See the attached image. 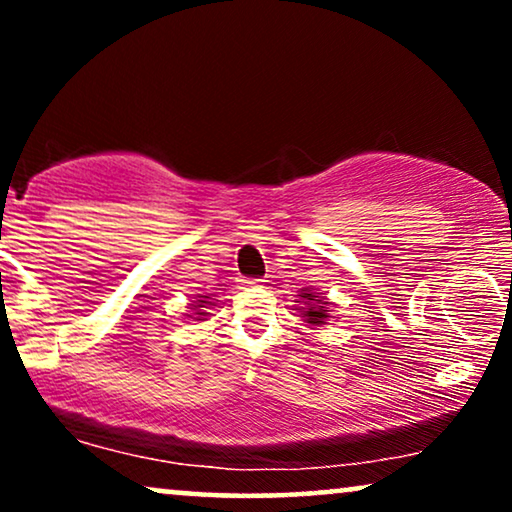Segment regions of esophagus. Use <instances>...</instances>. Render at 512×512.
Here are the masks:
<instances>
[{
	"mask_svg": "<svg viewBox=\"0 0 512 512\" xmlns=\"http://www.w3.org/2000/svg\"><path fill=\"white\" fill-rule=\"evenodd\" d=\"M244 286H263L265 279H242Z\"/></svg>",
	"mask_w": 512,
	"mask_h": 512,
	"instance_id": "34e87169",
	"label": "esophagus"
}]
</instances>
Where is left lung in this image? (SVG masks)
Instances as JSON below:
<instances>
[{
    "label": "left lung",
    "instance_id": "8db88e82",
    "mask_svg": "<svg viewBox=\"0 0 512 512\" xmlns=\"http://www.w3.org/2000/svg\"><path fill=\"white\" fill-rule=\"evenodd\" d=\"M296 303H300L303 307H300V314H303L307 324L312 326H321L326 324L328 319V300L324 296H317L312 289H303V293H300V300H296Z\"/></svg>",
    "mask_w": 512,
    "mask_h": 512
}]
</instances>
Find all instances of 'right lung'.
<instances>
[{"label": "right lung", "instance_id": "1", "mask_svg": "<svg viewBox=\"0 0 512 512\" xmlns=\"http://www.w3.org/2000/svg\"><path fill=\"white\" fill-rule=\"evenodd\" d=\"M198 298H200V300H198V305H193V310H198V307H205V305H207V300H205L207 296H198ZM195 314H200V317H205V314H207V312H202V310H198V312H195Z\"/></svg>", "mask_w": 512, "mask_h": 512}]
</instances>
